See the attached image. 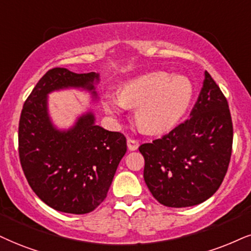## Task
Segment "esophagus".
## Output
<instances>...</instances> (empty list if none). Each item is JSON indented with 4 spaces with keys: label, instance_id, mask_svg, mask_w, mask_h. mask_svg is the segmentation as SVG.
Wrapping results in <instances>:
<instances>
[{
    "label": "esophagus",
    "instance_id": "34e87169",
    "mask_svg": "<svg viewBox=\"0 0 251 251\" xmlns=\"http://www.w3.org/2000/svg\"><path fill=\"white\" fill-rule=\"evenodd\" d=\"M126 144H128V149L130 151L137 150L138 147H140V143H138V141L132 140V138H128V141H126Z\"/></svg>",
    "mask_w": 251,
    "mask_h": 251
}]
</instances>
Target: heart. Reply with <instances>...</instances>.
Here are the masks:
<instances>
[{
    "label": "heart",
    "mask_w": 251,
    "mask_h": 251,
    "mask_svg": "<svg viewBox=\"0 0 251 251\" xmlns=\"http://www.w3.org/2000/svg\"><path fill=\"white\" fill-rule=\"evenodd\" d=\"M193 98V85L184 74L165 71L142 74L121 86L120 95H104L107 114L117 116L128 107L136 108V121L145 131L156 134L168 130L186 113Z\"/></svg>",
    "instance_id": "b5f03b06"
}]
</instances>
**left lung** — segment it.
I'll return each instance as SVG.
<instances>
[{
  "mask_svg": "<svg viewBox=\"0 0 251 251\" xmlns=\"http://www.w3.org/2000/svg\"><path fill=\"white\" fill-rule=\"evenodd\" d=\"M190 116L169 134L138 148L151 194L162 205L175 208L209 199L229 165L233 145L229 107L207 71Z\"/></svg>",
  "mask_w": 251,
  "mask_h": 251,
  "instance_id": "8db88e82",
  "label": "left lung"
}]
</instances>
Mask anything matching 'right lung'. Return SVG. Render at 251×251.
Instances as JSON below:
<instances>
[{
    "label": "right lung",
    "instance_id": "obj_1",
    "mask_svg": "<svg viewBox=\"0 0 251 251\" xmlns=\"http://www.w3.org/2000/svg\"><path fill=\"white\" fill-rule=\"evenodd\" d=\"M100 74L73 73L55 67L37 82L22 109L18 152L32 191L55 211L86 214L106 199L117 166L126 152L121 132L95 125L87 110L69 129L57 128L49 114V94L81 89L99 99Z\"/></svg>",
    "mask_w": 251,
    "mask_h": 251
}]
</instances>
